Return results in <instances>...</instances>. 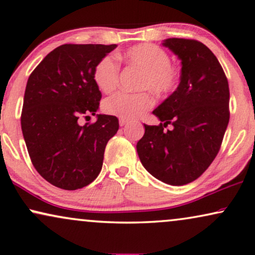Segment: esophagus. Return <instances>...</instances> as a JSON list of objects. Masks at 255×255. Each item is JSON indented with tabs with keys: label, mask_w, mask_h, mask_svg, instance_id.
Returning <instances> with one entry per match:
<instances>
[{
	"label": "esophagus",
	"mask_w": 255,
	"mask_h": 255,
	"mask_svg": "<svg viewBox=\"0 0 255 255\" xmlns=\"http://www.w3.org/2000/svg\"><path fill=\"white\" fill-rule=\"evenodd\" d=\"M126 124H128V120H126V119H120L119 120V125H120L121 127L125 126V125H126Z\"/></svg>",
	"instance_id": "34e87169"
}]
</instances>
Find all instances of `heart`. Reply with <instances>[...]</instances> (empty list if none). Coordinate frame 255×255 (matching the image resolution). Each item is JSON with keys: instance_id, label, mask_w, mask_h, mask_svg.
Segmentation results:
<instances>
[{"instance_id": "b5f03b06", "label": "heart", "mask_w": 255, "mask_h": 255, "mask_svg": "<svg viewBox=\"0 0 255 255\" xmlns=\"http://www.w3.org/2000/svg\"><path fill=\"white\" fill-rule=\"evenodd\" d=\"M132 67L143 70L139 79V90H152L159 95H170L179 86V70L171 64L170 55L154 44H137L121 55ZM120 64L116 56L106 55L95 64L93 79L104 93L116 90L119 83ZM155 100L148 91L136 94L119 92L103 103L104 111L121 119L132 120L143 116L154 106Z\"/></svg>"}]
</instances>
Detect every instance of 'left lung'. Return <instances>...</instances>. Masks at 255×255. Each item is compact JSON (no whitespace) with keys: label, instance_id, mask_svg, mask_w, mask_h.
<instances>
[{"label":"left lung","instance_id":"1","mask_svg":"<svg viewBox=\"0 0 255 255\" xmlns=\"http://www.w3.org/2000/svg\"><path fill=\"white\" fill-rule=\"evenodd\" d=\"M163 45L181 60L180 83L153 111L161 124L144 125L136 147L153 177L181 186L199 178L219 152L230 117L229 86L221 64L203 43L168 38ZM168 124L173 128L165 131Z\"/></svg>","mask_w":255,"mask_h":255}]
</instances>
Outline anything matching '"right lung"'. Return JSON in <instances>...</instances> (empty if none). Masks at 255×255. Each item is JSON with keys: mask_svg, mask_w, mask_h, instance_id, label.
Here are the masks:
<instances>
[{"mask_svg": "<svg viewBox=\"0 0 255 255\" xmlns=\"http://www.w3.org/2000/svg\"><path fill=\"white\" fill-rule=\"evenodd\" d=\"M116 44H64L50 52L28 78L21 129L36 170L55 187L75 191L102 169L104 151L119 129L115 116L98 115L102 94L93 79L95 64Z\"/></svg>", "mask_w": 255, "mask_h": 255, "instance_id": "obj_1", "label": "right lung"}]
</instances>
